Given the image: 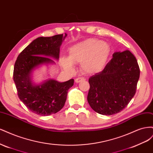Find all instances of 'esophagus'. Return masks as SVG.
<instances>
[{
    "label": "esophagus",
    "mask_w": 153,
    "mask_h": 153,
    "mask_svg": "<svg viewBox=\"0 0 153 153\" xmlns=\"http://www.w3.org/2000/svg\"><path fill=\"white\" fill-rule=\"evenodd\" d=\"M84 80H85V79L84 78H82V77L78 78H76V79H75V82L76 83H80V82H83V81H84Z\"/></svg>",
    "instance_id": "esophagus-1"
}]
</instances>
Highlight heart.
Listing matches in <instances>:
<instances>
[{"mask_svg":"<svg viewBox=\"0 0 153 153\" xmlns=\"http://www.w3.org/2000/svg\"><path fill=\"white\" fill-rule=\"evenodd\" d=\"M110 54L108 43L97 39H87L69 48V56L61 59V65L71 72L75 69L74 63L81 64V68L85 73H98L104 69Z\"/></svg>","mask_w":153,"mask_h":153,"instance_id":"heart-1","label":"heart"}]
</instances>
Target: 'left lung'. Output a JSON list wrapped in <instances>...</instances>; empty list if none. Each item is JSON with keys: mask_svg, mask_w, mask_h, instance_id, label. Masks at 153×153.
I'll return each mask as SVG.
<instances>
[{"mask_svg": "<svg viewBox=\"0 0 153 153\" xmlns=\"http://www.w3.org/2000/svg\"><path fill=\"white\" fill-rule=\"evenodd\" d=\"M102 71L89 79L87 101L96 112L110 115L123 110L135 94L140 69L129 50L116 52Z\"/></svg>", "mask_w": 153, "mask_h": 153, "instance_id": "obj_1", "label": "left lung"}]
</instances>
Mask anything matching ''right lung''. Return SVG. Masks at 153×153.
Returning a JSON list of instances; mask_svg holds the SVG:
<instances>
[{
	"instance_id": "obj_1",
	"label": "right lung",
	"mask_w": 153,
	"mask_h": 153,
	"mask_svg": "<svg viewBox=\"0 0 153 153\" xmlns=\"http://www.w3.org/2000/svg\"><path fill=\"white\" fill-rule=\"evenodd\" d=\"M67 34L52 37H39L18 56L15 64L13 80L20 100L31 112L43 116L55 114L65 104L68 91L74 80L60 82L48 78L39 83L33 80L34 72L43 66L55 64L59 59L60 47Z\"/></svg>"
}]
</instances>
